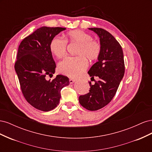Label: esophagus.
<instances>
[{
  "label": "esophagus",
  "instance_id": "obj_1",
  "mask_svg": "<svg viewBox=\"0 0 152 152\" xmlns=\"http://www.w3.org/2000/svg\"><path fill=\"white\" fill-rule=\"evenodd\" d=\"M75 81V79H70V80H69V82H70V84H73Z\"/></svg>",
  "mask_w": 152,
  "mask_h": 152
}]
</instances>
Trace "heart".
Instances as JSON below:
<instances>
[{"mask_svg": "<svg viewBox=\"0 0 152 152\" xmlns=\"http://www.w3.org/2000/svg\"><path fill=\"white\" fill-rule=\"evenodd\" d=\"M66 39L70 42L79 44L75 57H67L58 64V70L63 74L70 77H77L83 73L88 66L89 60L97 59L101 53V45L99 42L93 39L92 36L86 32L75 30L68 31ZM66 42L61 38L54 37L50 41L49 49L51 53L58 58L65 56Z\"/></svg>", "mask_w": 152, "mask_h": 152, "instance_id": "b5f03b06", "label": "heart"}]
</instances>
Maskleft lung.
<instances>
[{"mask_svg":"<svg viewBox=\"0 0 152 152\" xmlns=\"http://www.w3.org/2000/svg\"><path fill=\"white\" fill-rule=\"evenodd\" d=\"M98 35L102 49L98 61L91 67L88 74L98 77L94 84H90L87 94L80 96L79 103L91 111H95L108 104L115 95L125 72L124 54L121 45L108 31L102 28H89Z\"/></svg>","mask_w":152,"mask_h":152,"instance_id":"obj_1","label":"left lung"}]
</instances>
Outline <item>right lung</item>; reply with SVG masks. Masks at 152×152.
I'll return each mask as SVG.
<instances>
[{
	"label": "right lung",
	"instance_id": "right-lung-1",
	"mask_svg": "<svg viewBox=\"0 0 152 152\" xmlns=\"http://www.w3.org/2000/svg\"><path fill=\"white\" fill-rule=\"evenodd\" d=\"M61 27L42 26L21 41L18 48L15 71L25 99L32 107L48 112L57 107L61 98V90L70 84L67 77H53L56 63L50 51V41L61 31Z\"/></svg>",
	"mask_w": 152,
	"mask_h": 152
}]
</instances>
